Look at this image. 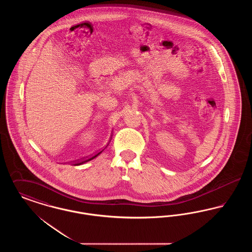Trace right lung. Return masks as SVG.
Segmentation results:
<instances>
[{"label":"right lung","instance_id":"1","mask_svg":"<svg viewBox=\"0 0 252 252\" xmlns=\"http://www.w3.org/2000/svg\"><path fill=\"white\" fill-rule=\"evenodd\" d=\"M103 151V150H102ZM102 151H100L99 153H97L96 155H94V157H92V158H87V159H84V160H82V161H80V162H78V163H76L75 165H79V164H82V163H84V162H87V161H89V160H91V159H93V158H94L95 157L98 156L100 153H102Z\"/></svg>","mask_w":252,"mask_h":252}]
</instances>
